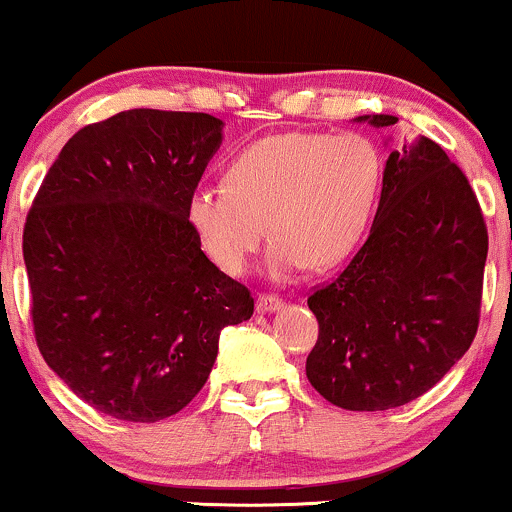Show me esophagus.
Listing matches in <instances>:
<instances>
[{
	"label": "esophagus",
	"mask_w": 512,
	"mask_h": 512,
	"mask_svg": "<svg viewBox=\"0 0 512 512\" xmlns=\"http://www.w3.org/2000/svg\"><path fill=\"white\" fill-rule=\"evenodd\" d=\"M284 308V301L279 296H269V293H262L257 298V313H276V310Z\"/></svg>",
	"instance_id": "1"
}]
</instances>
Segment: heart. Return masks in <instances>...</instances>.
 Wrapping results in <instances>:
<instances>
[{"label": "heart", "instance_id": "obj_1", "mask_svg": "<svg viewBox=\"0 0 512 512\" xmlns=\"http://www.w3.org/2000/svg\"><path fill=\"white\" fill-rule=\"evenodd\" d=\"M383 163L363 134L281 132L245 146L226 185L199 187L187 204L192 228L211 260L243 274L269 238L274 279L310 264L325 269L356 245L380 187Z\"/></svg>", "mask_w": 512, "mask_h": 512}]
</instances>
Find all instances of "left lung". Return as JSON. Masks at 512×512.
Returning a JSON list of instances; mask_svg holds the SVG:
<instances>
[{
	"label": "left lung",
	"instance_id": "obj_1",
	"mask_svg": "<svg viewBox=\"0 0 512 512\" xmlns=\"http://www.w3.org/2000/svg\"><path fill=\"white\" fill-rule=\"evenodd\" d=\"M373 127L392 115H363ZM489 252L469 180L431 139L387 156L366 243L308 298L320 325L305 361L310 385L351 411L421 397L455 366L479 327Z\"/></svg>",
	"mask_w": 512,
	"mask_h": 512
}]
</instances>
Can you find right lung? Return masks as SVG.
Instances as JSON below:
<instances>
[{
  "label": "right lung",
  "instance_id": "add662e5",
  "mask_svg": "<svg viewBox=\"0 0 512 512\" xmlns=\"http://www.w3.org/2000/svg\"><path fill=\"white\" fill-rule=\"evenodd\" d=\"M223 122L134 108L74 134L23 228L35 342L76 397L154 424L207 383L248 286L202 252L187 204Z\"/></svg>",
  "mask_w": 512,
  "mask_h": 512
}]
</instances>
